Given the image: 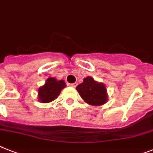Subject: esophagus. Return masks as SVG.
Masks as SVG:
<instances>
[{
  "label": "esophagus",
  "mask_w": 153,
  "mask_h": 153,
  "mask_svg": "<svg viewBox=\"0 0 153 153\" xmlns=\"http://www.w3.org/2000/svg\"><path fill=\"white\" fill-rule=\"evenodd\" d=\"M76 85H77V83H74V84H70V86H71L72 88H76Z\"/></svg>",
  "instance_id": "esophagus-1"
}]
</instances>
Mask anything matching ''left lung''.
I'll return each instance as SVG.
<instances>
[{
    "mask_svg": "<svg viewBox=\"0 0 153 153\" xmlns=\"http://www.w3.org/2000/svg\"><path fill=\"white\" fill-rule=\"evenodd\" d=\"M84 101L92 105H102L107 102L105 86L98 83L91 76L84 79V82L76 88Z\"/></svg>",
    "mask_w": 153,
    "mask_h": 153,
    "instance_id": "8db88e82",
    "label": "left lung"
}]
</instances>
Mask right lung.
I'll return each instance as SVG.
<instances>
[{"label":"right lung","mask_w":153,"mask_h":153,"mask_svg":"<svg viewBox=\"0 0 153 153\" xmlns=\"http://www.w3.org/2000/svg\"><path fill=\"white\" fill-rule=\"evenodd\" d=\"M64 88H65V83L63 80H56L55 78H48L45 85L39 88V101L43 103L52 102L59 96Z\"/></svg>","instance_id":"add662e5"}]
</instances>
